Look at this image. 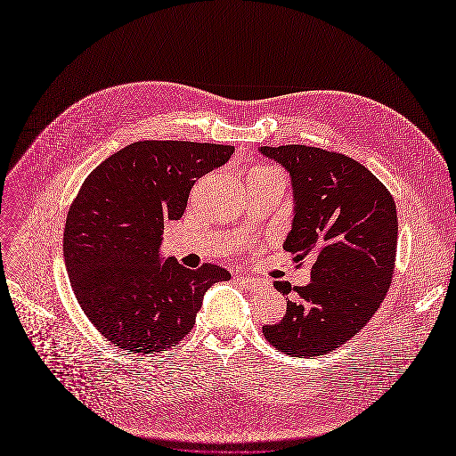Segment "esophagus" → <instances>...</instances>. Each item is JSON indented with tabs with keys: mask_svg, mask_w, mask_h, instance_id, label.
Segmentation results:
<instances>
[{
	"mask_svg": "<svg viewBox=\"0 0 456 456\" xmlns=\"http://www.w3.org/2000/svg\"><path fill=\"white\" fill-rule=\"evenodd\" d=\"M236 283L247 290H256L257 287H262V281L256 278H248V276H236Z\"/></svg>",
	"mask_w": 456,
	"mask_h": 456,
	"instance_id": "34e87169",
	"label": "esophagus"
}]
</instances>
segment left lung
<instances>
[{"label":"left lung","instance_id":"1","mask_svg":"<svg viewBox=\"0 0 456 456\" xmlns=\"http://www.w3.org/2000/svg\"><path fill=\"white\" fill-rule=\"evenodd\" d=\"M292 180L294 220L283 248L310 256V283L290 289L287 314L264 327L265 339L294 357L329 354L350 341L379 310L392 285L397 208L392 192L362 164L312 146H264Z\"/></svg>","mask_w":456,"mask_h":456}]
</instances>
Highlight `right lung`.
<instances>
[{"label": "right lung", "mask_w": 456, "mask_h": 456, "mask_svg": "<svg viewBox=\"0 0 456 456\" xmlns=\"http://www.w3.org/2000/svg\"><path fill=\"white\" fill-rule=\"evenodd\" d=\"M234 146L141 141L108 157L83 182L64 225L72 290L94 327L115 346L159 354L192 329L206 290L231 280L213 264L185 269L160 256L166 220H180L199 178Z\"/></svg>", "instance_id": "add662e5"}]
</instances>
